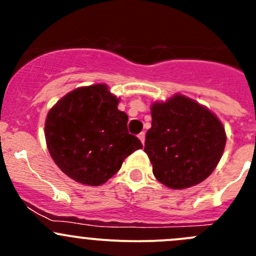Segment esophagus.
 Segmentation results:
<instances>
[{
	"label": "esophagus",
	"instance_id": "obj_1",
	"mask_svg": "<svg viewBox=\"0 0 256 256\" xmlns=\"http://www.w3.org/2000/svg\"><path fill=\"white\" fill-rule=\"evenodd\" d=\"M138 138H140V141H141V142H142V144H144V132H140V134H138Z\"/></svg>",
	"mask_w": 256,
	"mask_h": 256
}]
</instances>
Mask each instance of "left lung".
<instances>
[{
	"instance_id": "1",
	"label": "left lung",
	"mask_w": 256,
	"mask_h": 256,
	"mask_svg": "<svg viewBox=\"0 0 256 256\" xmlns=\"http://www.w3.org/2000/svg\"><path fill=\"white\" fill-rule=\"evenodd\" d=\"M144 152L157 180L171 190L203 182L219 164L226 142L216 114L184 95L151 105Z\"/></svg>"
}]
</instances>
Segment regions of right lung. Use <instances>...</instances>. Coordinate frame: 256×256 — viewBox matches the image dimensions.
Segmentation results:
<instances>
[{"mask_svg": "<svg viewBox=\"0 0 256 256\" xmlns=\"http://www.w3.org/2000/svg\"><path fill=\"white\" fill-rule=\"evenodd\" d=\"M106 84L76 88L48 112V151L62 172L78 183L100 186L142 144L128 131V115Z\"/></svg>", "mask_w": 256, "mask_h": 256, "instance_id": "add662e5", "label": "right lung"}]
</instances>
